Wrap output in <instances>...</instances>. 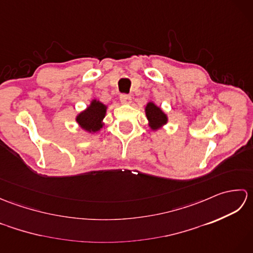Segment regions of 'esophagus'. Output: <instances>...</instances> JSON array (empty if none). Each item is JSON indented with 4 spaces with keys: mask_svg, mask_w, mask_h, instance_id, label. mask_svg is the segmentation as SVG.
Returning <instances> with one entry per match:
<instances>
[{
    "mask_svg": "<svg viewBox=\"0 0 253 253\" xmlns=\"http://www.w3.org/2000/svg\"><path fill=\"white\" fill-rule=\"evenodd\" d=\"M121 102L124 104H129L131 102V96L128 94H121Z\"/></svg>",
    "mask_w": 253,
    "mask_h": 253,
    "instance_id": "34e87169",
    "label": "esophagus"
}]
</instances>
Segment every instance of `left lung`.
Returning <instances> with one entry per match:
<instances>
[{
  "label": "left lung",
  "instance_id": "obj_1",
  "mask_svg": "<svg viewBox=\"0 0 253 253\" xmlns=\"http://www.w3.org/2000/svg\"><path fill=\"white\" fill-rule=\"evenodd\" d=\"M144 112H146L150 129L153 131H158L169 123L168 114L160 106L155 104L153 101L148 102L146 107H144Z\"/></svg>",
  "mask_w": 253,
  "mask_h": 253
}]
</instances>
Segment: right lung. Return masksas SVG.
Masks as SVG:
<instances>
[{
    "label": "right lung",
    "instance_id": "right-lung-1",
    "mask_svg": "<svg viewBox=\"0 0 253 253\" xmlns=\"http://www.w3.org/2000/svg\"><path fill=\"white\" fill-rule=\"evenodd\" d=\"M107 105L96 99L90 101V104L76 116V122L78 126L83 130L89 133H96L101 131L102 128L105 125L103 120L106 115Z\"/></svg>",
    "mask_w": 253,
    "mask_h": 253
}]
</instances>
